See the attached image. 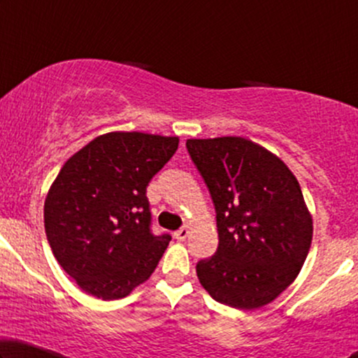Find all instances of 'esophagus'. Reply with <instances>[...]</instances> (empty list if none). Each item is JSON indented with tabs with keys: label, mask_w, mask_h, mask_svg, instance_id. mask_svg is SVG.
<instances>
[{
	"label": "esophagus",
	"mask_w": 358,
	"mask_h": 358,
	"mask_svg": "<svg viewBox=\"0 0 358 358\" xmlns=\"http://www.w3.org/2000/svg\"><path fill=\"white\" fill-rule=\"evenodd\" d=\"M189 236V228L187 227H182L180 229H178V231L174 233V238L178 239V241H184L185 238Z\"/></svg>",
	"instance_id": "34e87169"
}]
</instances>
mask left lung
Returning a JSON list of instances; mask_svg holds the SVG:
<instances>
[{
    "label": "left lung",
    "mask_w": 358,
    "mask_h": 358,
    "mask_svg": "<svg viewBox=\"0 0 358 358\" xmlns=\"http://www.w3.org/2000/svg\"><path fill=\"white\" fill-rule=\"evenodd\" d=\"M187 151L217 212L218 249L197 264L210 296L238 310L275 300L300 273L313 218L277 155L243 136L190 138Z\"/></svg>",
    "instance_id": "obj_1"
}]
</instances>
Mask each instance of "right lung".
<instances>
[{
    "label": "right lung",
    "mask_w": 358,
    "mask_h": 358,
    "mask_svg": "<svg viewBox=\"0 0 358 358\" xmlns=\"http://www.w3.org/2000/svg\"><path fill=\"white\" fill-rule=\"evenodd\" d=\"M179 136L110 131L63 164L43 205L47 239L81 290L119 300L148 280L171 241L155 236L146 185Z\"/></svg>",
    "instance_id": "add662e5"
}]
</instances>
